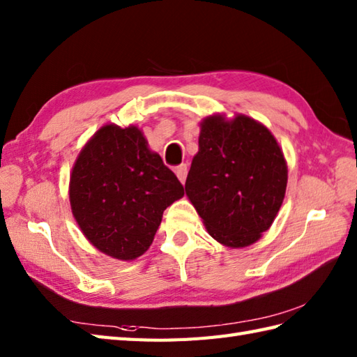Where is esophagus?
<instances>
[{"label": "esophagus", "instance_id": "obj_1", "mask_svg": "<svg viewBox=\"0 0 357 357\" xmlns=\"http://www.w3.org/2000/svg\"><path fill=\"white\" fill-rule=\"evenodd\" d=\"M176 176L178 177V180L181 181V183L185 185L186 181V176H188V166L186 165H180L176 168Z\"/></svg>", "mask_w": 357, "mask_h": 357}]
</instances>
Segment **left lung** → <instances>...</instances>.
<instances>
[{"label":"left lung","instance_id":"8db88e82","mask_svg":"<svg viewBox=\"0 0 357 357\" xmlns=\"http://www.w3.org/2000/svg\"><path fill=\"white\" fill-rule=\"evenodd\" d=\"M287 162L266 125L245 114L206 116L186 195L213 240L232 249L257 243L280 212Z\"/></svg>","mask_w":357,"mask_h":357}]
</instances>
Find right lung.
I'll use <instances>...</instances> for the list:
<instances>
[{"instance_id":"obj_1","label":"right lung","mask_w":357,"mask_h":357,"mask_svg":"<svg viewBox=\"0 0 357 357\" xmlns=\"http://www.w3.org/2000/svg\"><path fill=\"white\" fill-rule=\"evenodd\" d=\"M185 189L136 125L105 123L70 174L71 212L84 236L105 255L132 261L151 245L163 211Z\"/></svg>"}]
</instances>
